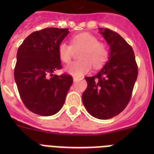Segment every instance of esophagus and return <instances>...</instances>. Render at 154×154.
<instances>
[{
  "label": "esophagus",
  "instance_id": "obj_1",
  "mask_svg": "<svg viewBox=\"0 0 154 154\" xmlns=\"http://www.w3.org/2000/svg\"><path fill=\"white\" fill-rule=\"evenodd\" d=\"M79 79L76 78V77H74V78H73V81H74V82H77Z\"/></svg>",
  "mask_w": 154,
  "mask_h": 154
}]
</instances>
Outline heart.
<instances>
[{
    "mask_svg": "<svg viewBox=\"0 0 154 154\" xmlns=\"http://www.w3.org/2000/svg\"><path fill=\"white\" fill-rule=\"evenodd\" d=\"M81 49L80 60L71 63L65 70L75 77H81L94 69H99L108 60L109 51L104 42H99L96 36L89 33H80L71 38V45L62 42L58 46V55L62 62L69 63L75 51Z\"/></svg>",
    "mask_w": 154,
    "mask_h": 154,
    "instance_id": "1",
    "label": "heart"
}]
</instances>
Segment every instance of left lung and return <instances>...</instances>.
Returning <instances> with one entry per match:
<instances>
[{"instance_id":"1","label":"left lung","mask_w":154,"mask_h":154,"mask_svg":"<svg viewBox=\"0 0 154 154\" xmlns=\"http://www.w3.org/2000/svg\"><path fill=\"white\" fill-rule=\"evenodd\" d=\"M110 45L109 61L92 77L82 93L87 111L100 119L112 118L124 110L130 102L138 75V67L131 46L116 31L99 28Z\"/></svg>"}]
</instances>
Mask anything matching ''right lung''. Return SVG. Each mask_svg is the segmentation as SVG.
I'll use <instances>...</instances> for the list:
<instances>
[{
  "label": "right lung",
  "instance_id": "1",
  "mask_svg": "<svg viewBox=\"0 0 154 154\" xmlns=\"http://www.w3.org/2000/svg\"><path fill=\"white\" fill-rule=\"evenodd\" d=\"M69 33V28H44L34 31L19 46L14 79L23 103L34 113L54 115L65 103L73 79L53 72L62 68L58 46Z\"/></svg>",
  "mask_w": 154,
  "mask_h": 154
}]
</instances>
